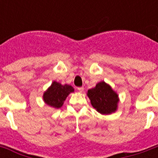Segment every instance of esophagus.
Listing matches in <instances>:
<instances>
[{
  "mask_svg": "<svg viewBox=\"0 0 158 158\" xmlns=\"http://www.w3.org/2000/svg\"><path fill=\"white\" fill-rule=\"evenodd\" d=\"M84 87H79V88H78V91L80 92V93H82V92L84 91Z\"/></svg>",
  "mask_w": 158,
  "mask_h": 158,
  "instance_id": "34e87169",
  "label": "esophagus"
}]
</instances>
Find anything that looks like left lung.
I'll return each instance as SVG.
<instances>
[{
    "mask_svg": "<svg viewBox=\"0 0 158 158\" xmlns=\"http://www.w3.org/2000/svg\"><path fill=\"white\" fill-rule=\"evenodd\" d=\"M87 96L94 108L102 115H110L117 110L119 95L106 82H99L94 88L89 89Z\"/></svg>",
    "mask_w": 158,
    "mask_h": 158,
    "instance_id": "left-lung-1",
    "label": "left lung"
}]
</instances>
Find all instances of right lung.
Masks as SVG:
<instances>
[{
    "label": "right lung",
    "mask_w": 158,
    "mask_h": 158,
    "mask_svg": "<svg viewBox=\"0 0 158 158\" xmlns=\"http://www.w3.org/2000/svg\"><path fill=\"white\" fill-rule=\"evenodd\" d=\"M74 89L71 85L61 84L59 82L53 81L51 86L43 94V101L49 106L59 109L63 106L64 100L69 95L74 93Z\"/></svg>",
    "instance_id": "obj_1"
}]
</instances>
